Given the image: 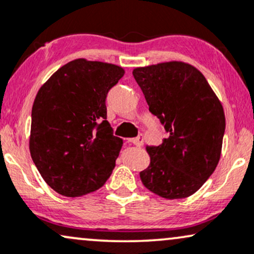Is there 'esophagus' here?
Segmentation results:
<instances>
[{"instance_id":"34e87169","label":"esophagus","mask_w":254,"mask_h":254,"mask_svg":"<svg viewBox=\"0 0 254 254\" xmlns=\"http://www.w3.org/2000/svg\"><path fill=\"white\" fill-rule=\"evenodd\" d=\"M127 142L136 146H142L143 143H144V136L139 135L138 137H135V138H129L127 139Z\"/></svg>"}]
</instances>
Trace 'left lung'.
Wrapping results in <instances>:
<instances>
[{
    "label": "left lung",
    "mask_w": 254,
    "mask_h": 254,
    "mask_svg": "<svg viewBox=\"0 0 254 254\" xmlns=\"http://www.w3.org/2000/svg\"><path fill=\"white\" fill-rule=\"evenodd\" d=\"M133 78L149 111L169 137L146 146L150 164L142 183L164 198L193 195L214 173L221 155L226 121L221 103L203 74L181 61L138 67Z\"/></svg>",
    "instance_id": "obj_1"
}]
</instances>
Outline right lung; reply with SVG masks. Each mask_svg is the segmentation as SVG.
I'll list each match as a JSON object with an SVG mask.
<instances>
[{
    "label": "right lung",
    "mask_w": 254,
    "mask_h": 254,
    "mask_svg": "<svg viewBox=\"0 0 254 254\" xmlns=\"http://www.w3.org/2000/svg\"><path fill=\"white\" fill-rule=\"evenodd\" d=\"M124 75L122 67L73 60L36 94L32 109L30 156L52 189L81 196L111 175L123 140L106 121V96Z\"/></svg>",
    "instance_id": "right-lung-1"
}]
</instances>
